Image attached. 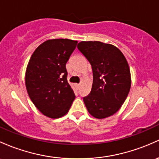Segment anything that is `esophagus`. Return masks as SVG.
<instances>
[{
    "mask_svg": "<svg viewBox=\"0 0 159 159\" xmlns=\"http://www.w3.org/2000/svg\"><path fill=\"white\" fill-rule=\"evenodd\" d=\"M75 87H76L77 89H79V88H80V84H76Z\"/></svg>",
    "mask_w": 159,
    "mask_h": 159,
    "instance_id": "1",
    "label": "esophagus"
}]
</instances>
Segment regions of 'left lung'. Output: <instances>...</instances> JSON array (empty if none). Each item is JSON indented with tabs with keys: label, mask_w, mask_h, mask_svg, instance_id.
<instances>
[{
	"label": "left lung",
	"mask_w": 159,
	"mask_h": 159,
	"mask_svg": "<svg viewBox=\"0 0 159 159\" xmlns=\"http://www.w3.org/2000/svg\"><path fill=\"white\" fill-rule=\"evenodd\" d=\"M77 48L93 71L91 91L84 97L88 112L98 119L112 116L125 102L131 85L126 58L116 46L100 41H81Z\"/></svg>",
	"instance_id": "1"
}]
</instances>
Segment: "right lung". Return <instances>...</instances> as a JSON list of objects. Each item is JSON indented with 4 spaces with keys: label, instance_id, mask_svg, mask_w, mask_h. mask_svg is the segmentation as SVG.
<instances>
[{
    "label": "right lung",
    "instance_id": "add662e5",
    "mask_svg": "<svg viewBox=\"0 0 159 159\" xmlns=\"http://www.w3.org/2000/svg\"><path fill=\"white\" fill-rule=\"evenodd\" d=\"M78 43L70 39H50L36 48L25 71V87L43 116L59 118L67 114L75 96L67 81L66 65Z\"/></svg>",
    "mask_w": 159,
    "mask_h": 159
}]
</instances>
